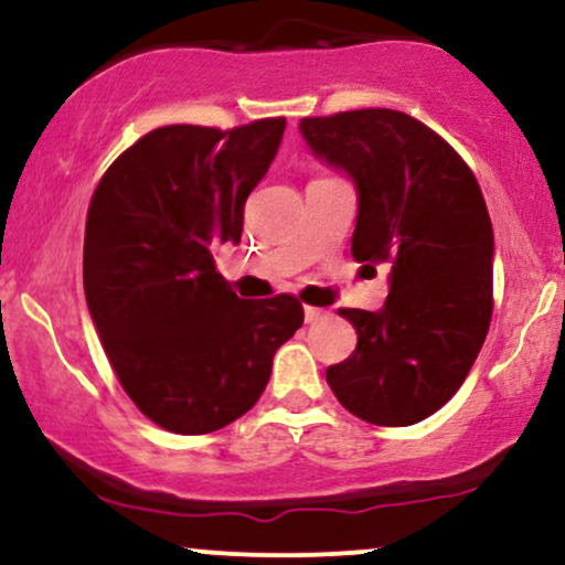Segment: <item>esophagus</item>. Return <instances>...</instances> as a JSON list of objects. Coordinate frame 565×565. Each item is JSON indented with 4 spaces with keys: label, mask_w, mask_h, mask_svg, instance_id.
<instances>
[{
    "label": "esophagus",
    "mask_w": 565,
    "mask_h": 565,
    "mask_svg": "<svg viewBox=\"0 0 565 565\" xmlns=\"http://www.w3.org/2000/svg\"><path fill=\"white\" fill-rule=\"evenodd\" d=\"M323 310H319V308H305V323H319L321 319H323Z\"/></svg>",
    "instance_id": "34e87169"
}]
</instances>
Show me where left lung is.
I'll list each match as a JSON object with an SVG mask.
<instances>
[{
  "mask_svg": "<svg viewBox=\"0 0 565 565\" xmlns=\"http://www.w3.org/2000/svg\"><path fill=\"white\" fill-rule=\"evenodd\" d=\"M300 135L353 180L355 260L391 263L380 310H340L359 345L327 369L329 387L364 423H419L459 391L489 332L494 231L481 188L449 142L391 108L302 119Z\"/></svg>",
  "mask_w": 565,
  "mask_h": 565,
  "instance_id": "8db88e82",
  "label": "left lung"
}]
</instances>
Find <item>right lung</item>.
Segmentation results:
<instances>
[{"label":"right lung","instance_id":"obj_1","mask_svg":"<svg viewBox=\"0 0 565 565\" xmlns=\"http://www.w3.org/2000/svg\"><path fill=\"white\" fill-rule=\"evenodd\" d=\"M287 119L159 127L108 167L89 201L84 295L116 377L151 423L220 430L257 404L276 350L302 327L289 295L242 300L215 249L242 242L244 204Z\"/></svg>","mask_w":565,"mask_h":565}]
</instances>
